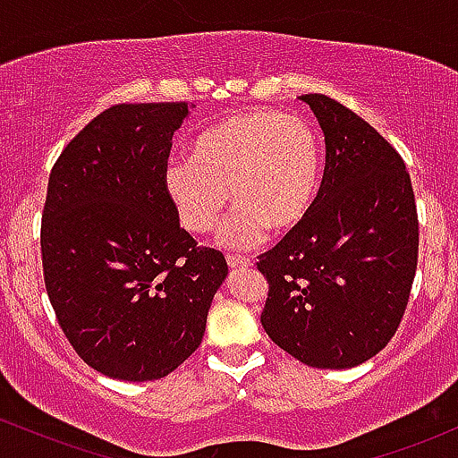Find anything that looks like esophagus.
Masks as SVG:
<instances>
[{"mask_svg": "<svg viewBox=\"0 0 458 458\" xmlns=\"http://www.w3.org/2000/svg\"><path fill=\"white\" fill-rule=\"evenodd\" d=\"M227 264H229V268H249V266L253 264V261H250V257L229 253L227 255Z\"/></svg>", "mask_w": 458, "mask_h": 458, "instance_id": "1", "label": "esophagus"}]
</instances>
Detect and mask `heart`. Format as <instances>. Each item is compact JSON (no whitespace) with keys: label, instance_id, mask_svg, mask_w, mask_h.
I'll list each match as a JSON object with an SVG mask.
<instances>
[{"label":"heart","instance_id":"heart-1","mask_svg":"<svg viewBox=\"0 0 458 458\" xmlns=\"http://www.w3.org/2000/svg\"><path fill=\"white\" fill-rule=\"evenodd\" d=\"M320 138L305 118L270 110L231 114L199 133L192 157L171 160L164 188L190 233H209L229 203L238 205L220 244L246 249L266 227H294L320 183Z\"/></svg>","mask_w":458,"mask_h":458}]
</instances>
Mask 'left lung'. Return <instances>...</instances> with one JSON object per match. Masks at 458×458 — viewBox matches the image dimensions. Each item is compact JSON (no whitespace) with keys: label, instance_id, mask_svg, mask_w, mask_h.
<instances>
[{"label":"left lung","instance_id":"8db88e82","mask_svg":"<svg viewBox=\"0 0 458 458\" xmlns=\"http://www.w3.org/2000/svg\"><path fill=\"white\" fill-rule=\"evenodd\" d=\"M327 164L310 212L259 255L261 325L311 368L342 369L387 346L418 268L420 223L404 160L361 116L311 92Z\"/></svg>","mask_w":458,"mask_h":458}]
</instances>
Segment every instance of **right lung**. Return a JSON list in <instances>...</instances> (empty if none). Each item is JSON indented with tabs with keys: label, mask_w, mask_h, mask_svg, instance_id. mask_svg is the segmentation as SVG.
<instances>
[{
	"label": "right lung",
	"mask_w": 458,
	"mask_h": 458,
	"mask_svg": "<svg viewBox=\"0 0 458 458\" xmlns=\"http://www.w3.org/2000/svg\"><path fill=\"white\" fill-rule=\"evenodd\" d=\"M190 107H107L51 168L45 287L73 351L110 378L153 381L182 366L227 276L225 255L179 227L164 188L173 133Z\"/></svg>",
	"instance_id": "add662e5"
}]
</instances>
